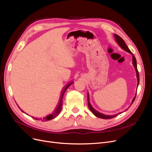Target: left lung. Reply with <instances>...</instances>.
<instances>
[{"label":"left lung","mask_w":152,"mask_h":152,"mask_svg":"<svg viewBox=\"0 0 152 152\" xmlns=\"http://www.w3.org/2000/svg\"><path fill=\"white\" fill-rule=\"evenodd\" d=\"M114 36H115V40L117 41V42L118 44V45H120V46L124 49L126 51L128 52L131 53V54H132V64L133 65H134V68H135V70H136V76H137V86H138L139 84V82H140V75H139V72H138V70H137V65H136V59L134 57V55H133V54L131 53V50H129V49L128 48V47L126 45L125 42H124V40L120 36H118V35L117 34H114ZM136 98V96L134 98V99H132V103L134 102V101ZM87 102H88V107H89V108L90 109L91 111L93 112V113L94 115L95 116H96L97 117H99V118H103V119H110V118H114L117 117V115H118L119 114H121V113H118V114H116V115H104L103 113H101L99 112H98L97 110H96L95 109H94L93 108V107H92L91 104H90L89 103V94H87Z\"/></svg>","instance_id":"obj_1"}]
</instances>
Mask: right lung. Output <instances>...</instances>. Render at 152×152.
I'll list each match as a JSON object with an SVG mask.
<instances>
[{
	"mask_svg": "<svg viewBox=\"0 0 152 152\" xmlns=\"http://www.w3.org/2000/svg\"><path fill=\"white\" fill-rule=\"evenodd\" d=\"M73 83V82H72V83L69 84L68 85H67V86L65 87V89H64V91H63V93L61 94V98H60V102H59V104L58 105V107H57V108L54 110V112L52 113V114H50L49 115L47 116L46 117H44L42 119V118H34H34H35V120H42V121H49V120H51V119H53L55 117H56L59 114V113H60L61 110V108H62V105H63V95L64 94H65L66 90L67 89L68 87L70 86ZM22 111V110H21ZM23 112V111H22Z\"/></svg>",
	"mask_w": 152,
	"mask_h": 152,
	"instance_id": "obj_1",
	"label": "right lung"
}]
</instances>
